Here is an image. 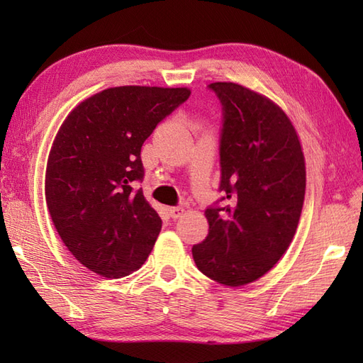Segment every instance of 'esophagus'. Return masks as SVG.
I'll return each mask as SVG.
<instances>
[{
  "mask_svg": "<svg viewBox=\"0 0 363 363\" xmlns=\"http://www.w3.org/2000/svg\"><path fill=\"white\" fill-rule=\"evenodd\" d=\"M168 215L173 220H177L184 215V209H182V207H168Z\"/></svg>",
  "mask_w": 363,
  "mask_h": 363,
  "instance_id": "1",
  "label": "esophagus"
}]
</instances>
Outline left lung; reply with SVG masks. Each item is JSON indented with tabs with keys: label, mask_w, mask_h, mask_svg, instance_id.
Returning a JSON list of instances; mask_svg holds the SVG:
<instances>
[{
	"label": "left lung",
	"mask_w": 363,
	"mask_h": 363,
	"mask_svg": "<svg viewBox=\"0 0 363 363\" xmlns=\"http://www.w3.org/2000/svg\"><path fill=\"white\" fill-rule=\"evenodd\" d=\"M223 104V207L206 209L209 234L191 248L199 272L242 287L272 269L295 237L306 195L303 146L289 115L235 82H212Z\"/></svg>",
	"instance_id": "left-lung-1"
}]
</instances>
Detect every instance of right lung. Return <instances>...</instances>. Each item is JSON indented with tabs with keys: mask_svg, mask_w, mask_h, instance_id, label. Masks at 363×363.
I'll list each match as a JSON object with an SVG mask.
<instances>
[{
	"mask_svg": "<svg viewBox=\"0 0 363 363\" xmlns=\"http://www.w3.org/2000/svg\"><path fill=\"white\" fill-rule=\"evenodd\" d=\"M189 96L187 87H111L60 125L46 162V206L67 250L90 272L118 279L150 256L162 220L130 182L145 176L143 142Z\"/></svg>",
	"mask_w": 363,
	"mask_h": 363,
	"instance_id": "1",
	"label": "right lung"
}]
</instances>
